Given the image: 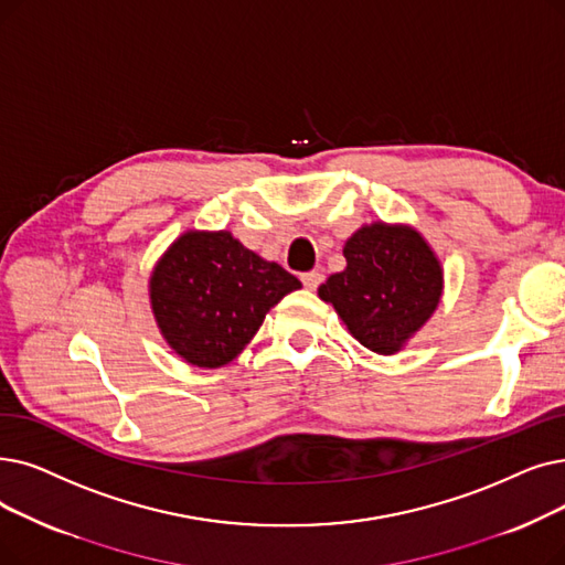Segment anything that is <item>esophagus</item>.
<instances>
[{"label": "esophagus", "mask_w": 565, "mask_h": 565, "mask_svg": "<svg viewBox=\"0 0 565 565\" xmlns=\"http://www.w3.org/2000/svg\"><path fill=\"white\" fill-rule=\"evenodd\" d=\"M302 284H305V288L313 290V288H318V286L323 284V275L321 273H305L302 275Z\"/></svg>", "instance_id": "1"}]
</instances>
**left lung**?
I'll list each match as a JSON object with an SVG mask.
<instances>
[{
  "label": "left lung",
  "mask_w": 565,
  "mask_h": 565,
  "mask_svg": "<svg viewBox=\"0 0 565 565\" xmlns=\"http://www.w3.org/2000/svg\"><path fill=\"white\" fill-rule=\"evenodd\" d=\"M347 269L318 296L330 302L351 334L374 353H397L438 307L444 273L420 233L372 224L343 247Z\"/></svg>",
  "instance_id": "left-lung-1"
}]
</instances>
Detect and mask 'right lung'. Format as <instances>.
Instances as JSON below:
<instances>
[{"mask_svg": "<svg viewBox=\"0 0 565 565\" xmlns=\"http://www.w3.org/2000/svg\"><path fill=\"white\" fill-rule=\"evenodd\" d=\"M300 286L298 277L263 260L231 233L191 231L154 267L150 300L170 349L214 370L247 347L265 313Z\"/></svg>", "mask_w": 565, "mask_h": 565, "instance_id": "add662e5", "label": "right lung"}]
</instances>
